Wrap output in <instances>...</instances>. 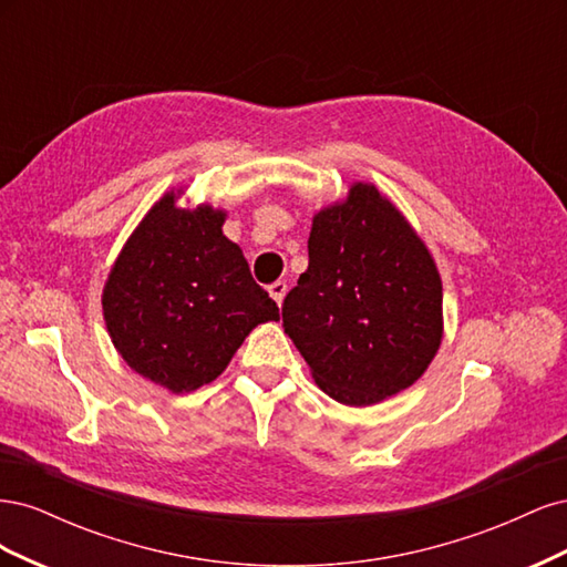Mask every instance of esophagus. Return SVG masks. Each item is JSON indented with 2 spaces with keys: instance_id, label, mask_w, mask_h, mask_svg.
Masks as SVG:
<instances>
[{
  "instance_id": "obj_1",
  "label": "esophagus",
  "mask_w": 567,
  "mask_h": 567,
  "mask_svg": "<svg viewBox=\"0 0 567 567\" xmlns=\"http://www.w3.org/2000/svg\"><path fill=\"white\" fill-rule=\"evenodd\" d=\"M286 293H288V286H286V281H277V284H271V286H269V296L274 298V302H277L279 307H281L284 298H286Z\"/></svg>"
}]
</instances>
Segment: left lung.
<instances>
[{
	"mask_svg": "<svg viewBox=\"0 0 567 567\" xmlns=\"http://www.w3.org/2000/svg\"><path fill=\"white\" fill-rule=\"evenodd\" d=\"M307 250L284 331L315 383L348 406L414 385L442 342V279L402 210L371 182H352L315 213Z\"/></svg>",
	"mask_w": 567,
	"mask_h": 567,
	"instance_id": "left-lung-1",
	"label": "left lung"
}]
</instances>
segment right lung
Returning a JSON list of instances; mask_svg holds the SVG:
<instances>
[{
  "label": "right lung",
  "mask_w": 567,
  "mask_h": 567,
  "mask_svg": "<svg viewBox=\"0 0 567 567\" xmlns=\"http://www.w3.org/2000/svg\"><path fill=\"white\" fill-rule=\"evenodd\" d=\"M182 198L179 186L151 205L101 293L117 354L175 394L213 383L257 323L279 321L244 250L221 231L227 210Z\"/></svg>",
  "instance_id": "right-lung-1"
}]
</instances>
